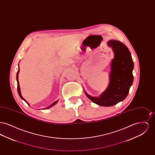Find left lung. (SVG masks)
I'll return each instance as SVG.
<instances>
[{
    "instance_id": "8db88e82",
    "label": "left lung",
    "mask_w": 155,
    "mask_h": 155,
    "mask_svg": "<svg viewBox=\"0 0 155 155\" xmlns=\"http://www.w3.org/2000/svg\"><path fill=\"white\" fill-rule=\"evenodd\" d=\"M107 45L114 52L108 87L99 97L91 96L84 90L85 95L92 102L105 107L114 106L124 100L134 80V62L128 48L116 40L109 41Z\"/></svg>"
}]
</instances>
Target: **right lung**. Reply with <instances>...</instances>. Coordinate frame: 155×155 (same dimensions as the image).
Listing matches in <instances>:
<instances>
[{
	"label": "right lung",
	"instance_id": "obj_1",
	"mask_svg": "<svg viewBox=\"0 0 155 155\" xmlns=\"http://www.w3.org/2000/svg\"><path fill=\"white\" fill-rule=\"evenodd\" d=\"M19 71H20V68H19V64H18V71H17V75H16V79H17V91H18V95H20V97L22 99V100H24L26 103H27L28 105H30V104L28 103L24 98H23V97H22V95H21V92H20V84H19V82H18V73H19ZM58 101H59V100H58V101H56V102H53V103L51 104V105H49V106H48L47 107H46V108H45L44 109H49V108H51V107H52V106H53L54 105H55L56 103L58 102Z\"/></svg>",
	"mask_w": 155,
	"mask_h": 155
}]
</instances>
